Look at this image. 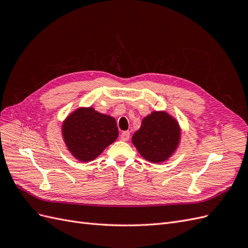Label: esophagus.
Returning <instances> with one entry per match:
<instances>
[{"label": "esophagus", "instance_id": "obj_1", "mask_svg": "<svg viewBox=\"0 0 248 248\" xmlns=\"http://www.w3.org/2000/svg\"><path fill=\"white\" fill-rule=\"evenodd\" d=\"M129 138H130L129 131H123L121 133V136H120V139H121L123 141H127V140H129Z\"/></svg>", "mask_w": 248, "mask_h": 248}]
</instances>
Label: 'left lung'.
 <instances>
[{"instance_id":"8db88e82","label":"left lung","mask_w":248,"mask_h":248,"mask_svg":"<svg viewBox=\"0 0 248 248\" xmlns=\"http://www.w3.org/2000/svg\"><path fill=\"white\" fill-rule=\"evenodd\" d=\"M181 140V128L177 120L164 110L152 111L141 121L133 133L132 144L150 162L160 163L176 152Z\"/></svg>"}]
</instances>
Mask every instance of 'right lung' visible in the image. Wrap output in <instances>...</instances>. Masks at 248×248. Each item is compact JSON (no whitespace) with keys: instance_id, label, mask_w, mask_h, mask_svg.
<instances>
[{"instance_id":"1","label":"right lung","mask_w":248,"mask_h":248,"mask_svg":"<svg viewBox=\"0 0 248 248\" xmlns=\"http://www.w3.org/2000/svg\"><path fill=\"white\" fill-rule=\"evenodd\" d=\"M62 136L74 158L88 162L112 144L119 131L114 117L101 114L93 108H79L64 120Z\"/></svg>"}]
</instances>
